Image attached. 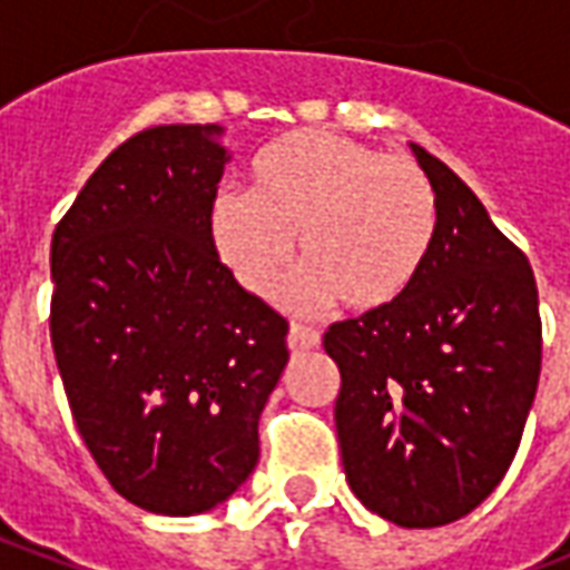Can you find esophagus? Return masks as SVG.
I'll return each mask as SVG.
<instances>
[{
    "instance_id": "esophagus-1",
    "label": "esophagus",
    "mask_w": 570,
    "mask_h": 570,
    "mask_svg": "<svg viewBox=\"0 0 570 570\" xmlns=\"http://www.w3.org/2000/svg\"><path fill=\"white\" fill-rule=\"evenodd\" d=\"M286 345H289V351H311V347L321 345V333L311 326H302V323H293L289 335H286Z\"/></svg>"
}]
</instances>
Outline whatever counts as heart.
I'll use <instances>...</instances> for the list:
<instances>
[{
  "label": "heart",
  "mask_w": 570,
  "mask_h": 570,
  "mask_svg": "<svg viewBox=\"0 0 570 570\" xmlns=\"http://www.w3.org/2000/svg\"><path fill=\"white\" fill-rule=\"evenodd\" d=\"M253 191L223 188L207 228L216 256L253 296L293 265L308 272L289 302H342L354 314L400 305L424 272L436 200L419 164L330 130L286 134L253 161Z\"/></svg>",
  "instance_id": "heart-1"
}]
</instances>
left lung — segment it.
Returning <instances> with one entry per match:
<instances>
[{"label":"left lung","mask_w":570,"mask_h":570,"mask_svg":"<svg viewBox=\"0 0 570 570\" xmlns=\"http://www.w3.org/2000/svg\"><path fill=\"white\" fill-rule=\"evenodd\" d=\"M424 272L400 305L333 323L335 430L357 501L403 528L449 525L513 464L540 379L538 284L525 253L440 158Z\"/></svg>","instance_id":"obj_1"}]
</instances>
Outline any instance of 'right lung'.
<instances>
[{
    "label": "right lung",
    "instance_id": "obj_1",
    "mask_svg": "<svg viewBox=\"0 0 570 570\" xmlns=\"http://www.w3.org/2000/svg\"><path fill=\"white\" fill-rule=\"evenodd\" d=\"M223 134L130 137L51 240V345L76 428L112 489L158 515L207 513L247 482L289 360L284 317L213 249Z\"/></svg>",
    "mask_w": 570,
    "mask_h": 570
}]
</instances>
